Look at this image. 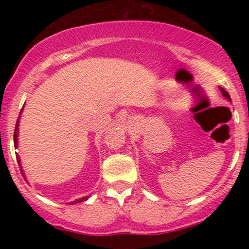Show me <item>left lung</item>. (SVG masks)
Wrapping results in <instances>:
<instances>
[{"label": "left lung", "mask_w": 249, "mask_h": 249, "mask_svg": "<svg viewBox=\"0 0 249 249\" xmlns=\"http://www.w3.org/2000/svg\"><path fill=\"white\" fill-rule=\"evenodd\" d=\"M219 90H220V91H221V93H222V95H224V97H225V98H227V99H228V101H231V97H230V93H228V92H227V91H226V90H225V89H222L221 87H219Z\"/></svg>", "instance_id": "left-lung-1"}]
</instances>
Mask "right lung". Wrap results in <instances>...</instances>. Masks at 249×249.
I'll return each mask as SVG.
<instances>
[{
	"mask_svg": "<svg viewBox=\"0 0 249 249\" xmlns=\"http://www.w3.org/2000/svg\"><path fill=\"white\" fill-rule=\"evenodd\" d=\"M18 119H17V122H16V126H15V132H14V145H15V147H17V136H18ZM16 158H17V161H18V165H19V168H21V172H22V174H23L24 176V173H23V170H22V166H21V159H19V157L17 156L16 154ZM89 199V196H83V198H79V199H77V200H75V201H71L70 204H77V202H81V201H87V200Z\"/></svg>",
	"mask_w": 249,
	"mask_h": 249,
	"instance_id": "add662e5",
	"label": "right lung"
}]
</instances>
